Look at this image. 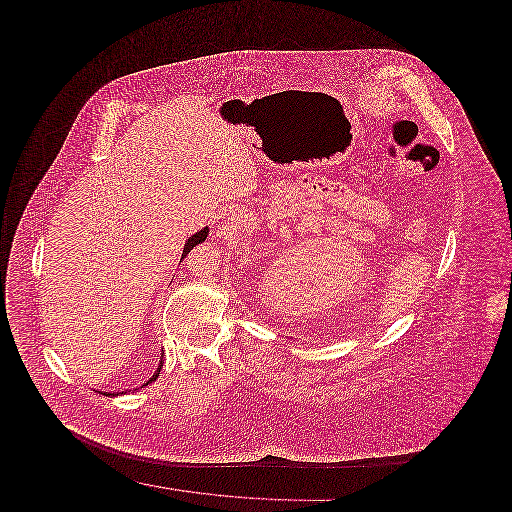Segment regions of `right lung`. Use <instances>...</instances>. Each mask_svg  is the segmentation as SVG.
<instances>
[{"instance_id":"add662e5","label":"right lung","mask_w":512,"mask_h":512,"mask_svg":"<svg viewBox=\"0 0 512 512\" xmlns=\"http://www.w3.org/2000/svg\"><path fill=\"white\" fill-rule=\"evenodd\" d=\"M207 234H209V230L207 228H203V230H199V232H195L194 236L188 240V244L184 247V253H182V257H186L192 249H194L195 245L201 244V242H205V238H207ZM161 366H163V359H161V363H159V368H157V372L151 376V380L147 382V384H151V382H155L157 380V376H159V372H161ZM105 395H113V393H105ZM119 395V393H117Z\"/></svg>"}]
</instances>
